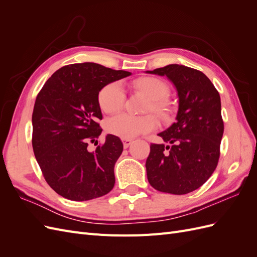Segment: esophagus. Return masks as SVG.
<instances>
[{
    "mask_svg": "<svg viewBox=\"0 0 257 257\" xmlns=\"http://www.w3.org/2000/svg\"><path fill=\"white\" fill-rule=\"evenodd\" d=\"M122 143L124 148H128L132 144H133V141H132V139H122Z\"/></svg>",
    "mask_w": 257,
    "mask_h": 257,
    "instance_id": "esophagus-1",
    "label": "esophagus"
}]
</instances>
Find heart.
<instances>
[{
	"instance_id": "heart-1",
	"label": "heart",
	"mask_w": 257,
	"mask_h": 257,
	"mask_svg": "<svg viewBox=\"0 0 257 257\" xmlns=\"http://www.w3.org/2000/svg\"><path fill=\"white\" fill-rule=\"evenodd\" d=\"M134 87L144 91L151 98L149 110H153L161 116H166L169 106L164 97L168 94V85L155 77H144L134 81ZM126 94L120 81L106 84L99 91L98 104L102 110L111 113L122 109L125 104ZM160 127V122L154 114L133 115L121 112L110 116L106 121V130L110 134L123 139H132L142 134L150 133Z\"/></svg>"
}]
</instances>
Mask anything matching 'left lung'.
Listing matches in <instances>:
<instances>
[{"label": "left lung", "mask_w": 257, "mask_h": 257, "mask_svg": "<svg viewBox=\"0 0 257 257\" xmlns=\"http://www.w3.org/2000/svg\"><path fill=\"white\" fill-rule=\"evenodd\" d=\"M147 73L166 76L179 96L177 121L159 134L172 146L150 145L148 181L160 192L183 195L203 185L219 163L224 132L220 94L195 68L169 64Z\"/></svg>", "instance_id": "8db88e82"}]
</instances>
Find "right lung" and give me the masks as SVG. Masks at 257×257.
Wrapping results in <instances>:
<instances>
[{
	"mask_svg": "<svg viewBox=\"0 0 257 257\" xmlns=\"http://www.w3.org/2000/svg\"><path fill=\"white\" fill-rule=\"evenodd\" d=\"M130 75L89 62L69 64L38 92L32 114L33 151L46 182L59 195L83 201L112 190L122 142L107 135L95 151L88 146H96L102 133L98 92Z\"/></svg>",
	"mask_w": 257,
	"mask_h": 257,
	"instance_id": "right-lung-1",
	"label": "right lung"
}]
</instances>
